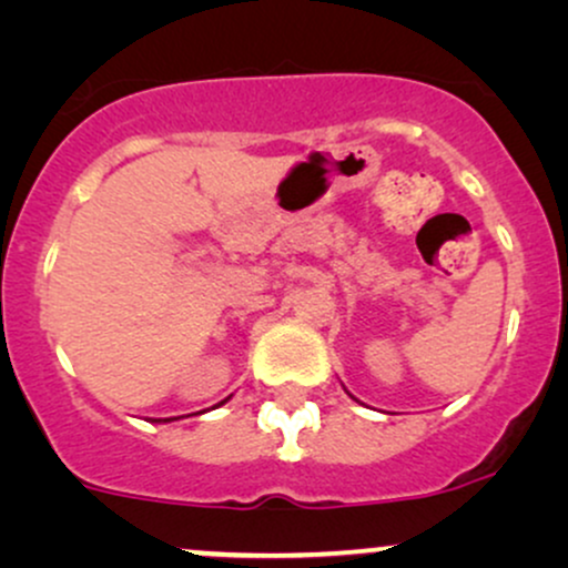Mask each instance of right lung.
<instances>
[{
  "label": "right lung",
  "mask_w": 568,
  "mask_h": 568,
  "mask_svg": "<svg viewBox=\"0 0 568 568\" xmlns=\"http://www.w3.org/2000/svg\"><path fill=\"white\" fill-rule=\"evenodd\" d=\"M164 423H166V419H164Z\"/></svg>",
  "instance_id": "obj_1"
}]
</instances>
